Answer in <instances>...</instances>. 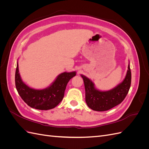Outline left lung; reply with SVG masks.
<instances>
[{
    "mask_svg": "<svg viewBox=\"0 0 149 149\" xmlns=\"http://www.w3.org/2000/svg\"><path fill=\"white\" fill-rule=\"evenodd\" d=\"M81 76L84 81L86 102L89 108L96 111L109 110L119 104L127 96L131 84V71L129 63L124 80L109 91H100L96 89L91 79L83 74Z\"/></svg>",
    "mask_w": 149,
    "mask_h": 149,
    "instance_id": "left-lung-1",
    "label": "left lung"
}]
</instances>
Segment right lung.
Returning a JSON list of instances; mask_svg holds the SVG:
<instances>
[{"label":"right lung","mask_w":149,"mask_h":149,"mask_svg":"<svg viewBox=\"0 0 149 149\" xmlns=\"http://www.w3.org/2000/svg\"><path fill=\"white\" fill-rule=\"evenodd\" d=\"M76 74V71L64 72L58 75L47 88L36 89L29 87L22 81L17 60L15 86L19 95L28 106L36 109L49 110L55 107L62 101L68 83Z\"/></svg>","instance_id":"add662e5"}]
</instances>
